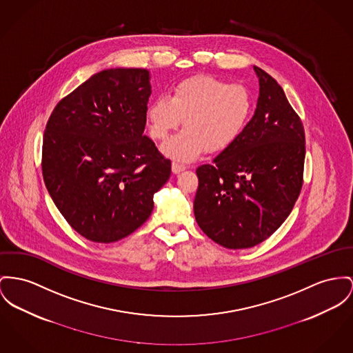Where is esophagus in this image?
Instances as JSON below:
<instances>
[{"instance_id":"esophagus-1","label":"esophagus","mask_w":353,"mask_h":353,"mask_svg":"<svg viewBox=\"0 0 353 353\" xmlns=\"http://www.w3.org/2000/svg\"><path fill=\"white\" fill-rule=\"evenodd\" d=\"M171 170H172V172H174V174H179L181 171L186 170V165H181V163H176V162H172V165H171Z\"/></svg>"}]
</instances>
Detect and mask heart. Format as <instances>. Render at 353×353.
<instances>
[{"mask_svg":"<svg viewBox=\"0 0 353 353\" xmlns=\"http://www.w3.org/2000/svg\"><path fill=\"white\" fill-rule=\"evenodd\" d=\"M252 94L241 84L212 76H194L178 83L168 94L148 104L150 135L168 141L183 120L185 131L168 141L163 152L174 161L190 162L205 150L216 154L233 145L252 114Z\"/></svg>","mask_w":353,"mask_h":353,"instance_id":"heart-1","label":"heart"}]
</instances>
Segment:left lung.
I'll return each instance as SVG.
<instances>
[{
	"mask_svg": "<svg viewBox=\"0 0 353 353\" xmlns=\"http://www.w3.org/2000/svg\"><path fill=\"white\" fill-rule=\"evenodd\" d=\"M257 108L233 145L199 165L194 199L202 232L228 249L253 248L293 210L304 178L305 132L281 85L254 67Z\"/></svg>",
	"mask_w": 353,
	"mask_h": 353,
	"instance_id": "left-lung-1",
	"label": "left lung"
}]
</instances>
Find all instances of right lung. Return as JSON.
<instances>
[{
	"mask_svg": "<svg viewBox=\"0 0 353 353\" xmlns=\"http://www.w3.org/2000/svg\"><path fill=\"white\" fill-rule=\"evenodd\" d=\"M150 94L147 70H105L61 99L48 120V192L92 242H117L141 228L171 175V162L143 135Z\"/></svg>",
	"mask_w": 353,
	"mask_h": 353,
	"instance_id": "1",
	"label": "right lung"
}]
</instances>
